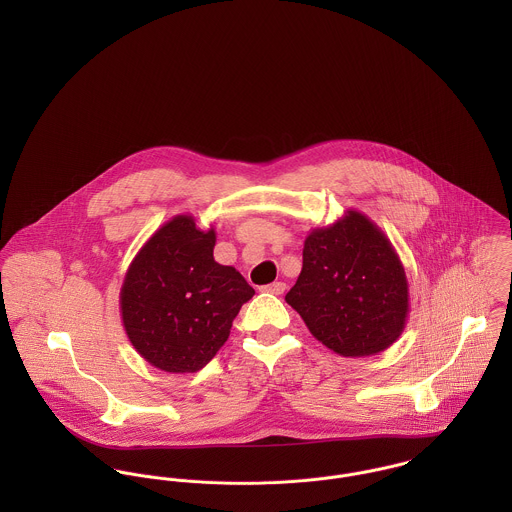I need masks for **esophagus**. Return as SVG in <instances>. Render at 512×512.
Here are the masks:
<instances>
[{
    "label": "esophagus",
    "instance_id": "1",
    "mask_svg": "<svg viewBox=\"0 0 512 512\" xmlns=\"http://www.w3.org/2000/svg\"><path fill=\"white\" fill-rule=\"evenodd\" d=\"M262 292L272 293V295H282V293L286 292V284H284V282H274V284L264 286Z\"/></svg>",
    "mask_w": 512,
    "mask_h": 512
}]
</instances>
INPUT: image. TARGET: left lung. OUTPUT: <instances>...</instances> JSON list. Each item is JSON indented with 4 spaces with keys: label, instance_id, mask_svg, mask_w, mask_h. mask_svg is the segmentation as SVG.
Masks as SVG:
<instances>
[{
    "label": "left lung",
    "instance_id": "obj_1",
    "mask_svg": "<svg viewBox=\"0 0 512 512\" xmlns=\"http://www.w3.org/2000/svg\"><path fill=\"white\" fill-rule=\"evenodd\" d=\"M286 301L311 335L341 357L386 351L410 311L406 272L392 242L353 209L307 234L303 268Z\"/></svg>",
    "mask_w": 512,
    "mask_h": 512
}]
</instances>
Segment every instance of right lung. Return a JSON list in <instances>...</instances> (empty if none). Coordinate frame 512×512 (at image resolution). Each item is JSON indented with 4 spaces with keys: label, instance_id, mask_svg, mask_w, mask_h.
<instances>
[{
    "label": "right lung",
    "instance_id": "1",
    "mask_svg": "<svg viewBox=\"0 0 512 512\" xmlns=\"http://www.w3.org/2000/svg\"><path fill=\"white\" fill-rule=\"evenodd\" d=\"M215 242L213 226L201 230L191 215H177L149 236L126 272L120 290L126 335L159 370H201L254 295L240 272L215 262Z\"/></svg>",
    "mask_w": 512,
    "mask_h": 512
}]
</instances>
